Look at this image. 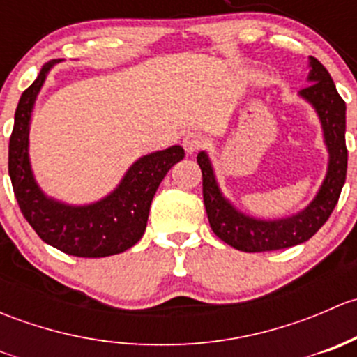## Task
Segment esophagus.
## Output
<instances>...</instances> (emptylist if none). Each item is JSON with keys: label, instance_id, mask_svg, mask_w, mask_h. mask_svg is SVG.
I'll return each instance as SVG.
<instances>
[{"label": "esophagus", "instance_id": "1", "mask_svg": "<svg viewBox=\"0 0 357 357\" xmlns=\"http://www.w3.org/2000/svg\"><path fill=\"white\" fill-rule=\"evenodd\" d=\"M205 145H207V139H205V136L202 135V132H188V135L183 138V146H185L186 153L199 152V150L204 149Z\"/></svg>", "mask_w": 357, "mask_h": 357}]
</instances>
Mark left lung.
<instances>
[{"instance_id":"8db88e82","label":"left lung","mask_w":357,"mask_h":357,"mask_svg":"<svg viewBox=\"0 0 357 357\" xmlns=\"http://www.w3.org/2000/svg\"><path fill=\"white\" fill-rule=\"evenodd\" d=\"M311 84L301 89V95L314 105L321 119L325 142L330 152L326 178L316 199L307 208L282 221H259L236 212L218 188L211 162L204 152L197 155L202 169V192L208 225L215 236L242 252H269L304 243L316 235L332 215L347 174V146H345V102L338 95L328 70L311 56Z\"/></svg>"}]
</instances>
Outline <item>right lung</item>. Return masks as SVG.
<instances>
[{
  "instance_id": "add662e5",
  "label": "right lung",
  "mask_w": 357,
  "mask_h": 357,
  "mask_svg": "<svg viewBox=\"0 0 357 357\" xmlns=\"http://www.w3.org/2000/svg\"><path fill=\"white\" fill-rule=\"evenodd\" d=\"M56 60L45 63L38 79L20 96L8 145V172L24 218L39 238L75 257H107L139 242L146 229L150 205L158 185L176 162L179 145L139 158L107 199L86 207H70L43 195L29 164V121L36 96Z\"/></svg>"
}]
</instances>
